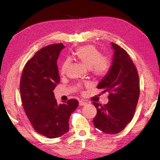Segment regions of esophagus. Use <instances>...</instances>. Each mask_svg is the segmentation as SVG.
Wrapping results in <instances>:
<instances>
[{"instance_id": "1", "label": "esophagus", "mask_w": 160, "mask_h": 160, "mask_svg": "<svg viewBox=\"0 0 160 160\" xmlns=\"http://www.w3.org/2000/svg\"><path fill=\"white\" fill-rule=\"evenodd\" d=\"M79 105H85L88 104V103L85 102V101H83V100H81V101H79Z\"/></svg>"}]
</instances>
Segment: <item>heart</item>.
<instances>
[{
    "mask_svg": "<svg viewBox=\"0 0 160 160\" xmlns=\"http://www.w3.org/2000/svg\"><path fill=\"white\" fill-rule=\"evenodd\" d=\"M77 59L88 69H91L95 75L103 76L109 68V62L106 57H101V52L93 45H87L79 48L75 51ZM69 65V61L62 65L61 71L65 73Z\"/></svg>",
    "mask_w": 160,
    "mask_h": 160,
    "instance_id": "obj_1",
    "label": "heart"
}]
</instances>
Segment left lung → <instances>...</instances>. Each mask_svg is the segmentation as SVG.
<instances>
[{
  "mask_svg": "<svg viewBox=\"0 0 160 160\" xmlns=\"http://www.w3.org/2000/svg\"><path fill=\"white\" fill-rule=\"evenodd\" d=\"M113 50L111 65L97 88L109 93L107 104H93L97 115L93 120L96 128L105 133L116 134L132 121L139 95V76L129 55L122 48L111 42Z\"/></svg>",
  "mask_w": 160,
  "mask_h": 160,
  "instance_id": "8db88e82",
  "label": "left lung"
}]
</instances>
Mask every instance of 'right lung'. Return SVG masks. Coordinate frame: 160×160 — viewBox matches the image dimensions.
Segmentation results:
<instances>
[{
    "label": "right lung",
    "instance_id": "add662e5",
    "mask_svg": "<svg viewBox=\"0 0 160 160\" xmlns=\"http://www.w3.org/2000/svg\"><path fill=\"white\" fill-rule=\"evenodd\" d=\"M65 47L55 44L37 51L24 67L21 79V100L27 118L38 133L50 139L69 132L70 116L79 105L74 99L58 104L53 92L60 80L57 61Z\"/></svg>",
    "mask_w": 160,
    "mask_h": 160
}]
</instances>
